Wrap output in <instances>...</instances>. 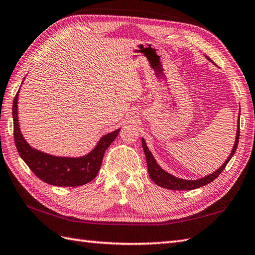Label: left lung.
I'll return each instance as SVG.
<instances>
[{
    "mask_svg": "<svg viewBox=\"0 0 255 255\" xmlns=\"http://www.w3.org/2000/svg\"><path fill=\"white\" fill-rule=\"evenodd\" d=\"M238 124H239V122H238ZM239 137H240V125H238L236 141H234V146H233L232 151L230 153V156H229V158L226 160V162H224L221 166V168H219L216 172L209 174V176L204 177V178L199 179V180H183V179H179V178L173 177V176H171V174H169L168 172L162 170V169L159 167V164L156 162V160H154L152 153L149 151L146 142H144V140L142 139V148H143L144 154H146L149 176H150L151 180L156 184H158V186L166 188V189H170V190H180V191L192 190V189H197V188L206 186V184L212 182L214 179L218 178L219 174H220L223 171V169L227 167L228 162L230 161V159L233 157V154L236 153V150L238 148V143H239Z\"/></svg>",
    "mask_w": 255,
    "mask_h": 255,
    "instance_id": "obj_1",
    "label": "left lung"
}]
</instances>
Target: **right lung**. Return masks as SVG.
<instances>
[{"label":"right lung","instance_id":"1","mask_svg":"<svg viewBox=\"0 0 255 255\" xmlns=\"http://www.w3.org/2000/svg\"><path fill=\"white\" fill-rule=\"evenodd\" d=\"M18 92L13 101L14 140L19 156L42 181L57 187H78L91 182L101 169L104 153L118 136L119 130L104 136L92 152L81 158L54 157L28 146L19 131L17 118Z\"/></svg>","mask_w":255,"mask_h":255}]
</instances>
